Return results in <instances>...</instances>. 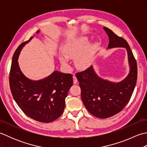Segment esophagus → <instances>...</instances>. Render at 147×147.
I'll return each instance as SVG.
<instances>
[{
  "mask_svg": "<svg viewBox=\"0 0 147 147\" xmlns=\"http://www.w3.org/2000/svg\"><path fill=\"white\" fill-rule=\"evenodd\" d=\"M73 83H74V84H76L78 83V80L76 78V77L75 76H73Z\"/></svg>",
  "mask_w": 147,
  "mask_h": 147,
  "instance_id": "obj_1",
  "label": "esophagus"
}]
</instances>
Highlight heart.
<instances>
[{
  "label": "heart",
  "mask_w": 147,
  "mask_h": 147,
  "mask_svg": "<svg viewBox=\"0 0 147 147\" xmlns=\"http://www.w3.org/2000/svg\"><path fill=\"white\" fill-rule=\"evenodd\" d=\"M88 44V38L86 36L74 39L69 43L64 49L65 56L68 58L76 59V64L81 69H86L90 66L93 61V54L97 47V45L92 44L86 47ZM61 64L67 66L68 59L65 56L60 57Z\"/></svg>",
  "instance_id": "1"
}]
</instances>
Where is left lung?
<instances>
[{
  "instance_id": "1",
  "label": "left lung",
  "mask_w": 147,
  "mask_h": 147,
  "mask_svg": "<svg viewBox=\"0 0 147 147\" xmlns=\"http://www.w3.org/2000/svg\"><path fill=\"white\" fill-rule=\"evenodd\" d=\"M104 29L109 39L108 49H126L130 71L125 79L117 83L100 78L92 65L76 74L85 107L90 114L102 119L113 116L126 107L135 88L138 73L136 59L127 42L107 28Z\"/></svg>"
}]
</instances>
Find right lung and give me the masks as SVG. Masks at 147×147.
<instances>
[{
  "instance_id": "right-lung-1",
  "label": "right lung",
  "mask_w": 147,
  "mask_h": 147,
  "mask_svg": "<svg viewBox=\"0 0 147 147\" xmlns=\"http://www.w3.org/2000/svg\"><path fill=\"white\" fill-rule=\"evenodd\" d=\"M32 38L22 43L16 50L9 73V85L15 102L24 114L34 120L48 123L63 113L65 99L73 84V75L55 71L38 81L30 80L24 76L18 59L22 48Z\"/></svg>"
}]
</instances>
